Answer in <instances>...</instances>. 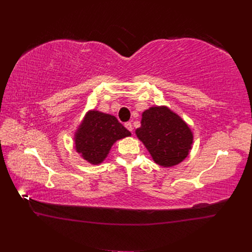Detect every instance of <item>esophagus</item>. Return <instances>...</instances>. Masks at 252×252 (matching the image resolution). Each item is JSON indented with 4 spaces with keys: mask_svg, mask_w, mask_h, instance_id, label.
<instances>
[{
    "mask_svg": "<svg viewBox=\"0 0 252 252\" xmlns=\"http://www.w3.org/2000/svg\"><path fill=\"white\" fill-rule=\"evenodd\" d=\"M125 127L128 129L129 131L132 132V130H133V127H132V124L130 123V122H127V123H125Z\"/></svg>",
    "mask_w": 252,
    "mask_h": 252,
    "instance_id": "1",
    "label": "esophagus"
}]
</instances>
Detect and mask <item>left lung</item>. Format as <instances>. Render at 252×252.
<instances>
[{"label": "left lung", "mask_w": 252, "mask_h": 252, "mask_svg": "<svg viewBox=\"0 0 252 252\" xmlns=\"http://www.w3.org/2000/svg\"><path fill=\"white\" fill-rule=\"evenodd\" d=\"M135 134L154 161L163 167L178 165L189 155L193 135L188 125L169 108L151 107L142 114Z\"/></svg>", "instance_id": "obj_1"}]
</instances>
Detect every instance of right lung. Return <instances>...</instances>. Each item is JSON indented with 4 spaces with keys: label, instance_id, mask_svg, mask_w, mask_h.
<instances>
[{
    "label": "right lung",
    "instance_id": "1",
    "mask_svg": "<svg viewBox=\"0 0 252 252\" xmlns=\"http://www.w3.org/2000/svg\"><path fill=\"white\" fill-rule=\"evenodd\" d=\"M131 135L116 117L96 110L87 112L75 132V150L87 162L97 165L109 154L114 142Z\"/></svg>",
    "mask_w": 252,
    "mask_h": 252
}]
</instances>
